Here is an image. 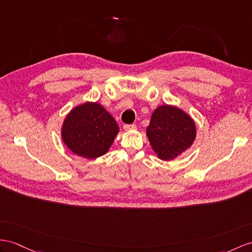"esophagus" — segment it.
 <instances>
[{
	"label": "esophagus",
	"mask_w": 252,
	"mask_h": 252,
	"mask_svg": "<svg viewBox=\"0 0 252 252\" xmlns=\"http://www.w3.org/2000/svg\"><path fill=\"white\" fill-rule=\"evenodd\" d=\"M124 130H126V131H129V130H133V129H136V125L134 124H126V125H124Z\"/></svg>",
	"instance_id": "esophagus-1"
}]
</instances>
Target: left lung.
Returning a JSON list of instances; mask_svg holds the SVG:
<instances>
[{
    "instance_id": "left-lung-1",
    "label": "left lung",
    "mask_w": 252,
    "mask_h": 252,
    "mask_svg": "<svg viewBox=\"0 0 252 252\" xmlns=\"http://www.w3.org/2000/svg\"><path fill=\"white\" fill-rule=\"evenodd\" d=\"M146 134L157 157L172 160L192 145L197 129L193 120L182 109L163 105L153 112Z\"/></svg>"
}]
</instances>
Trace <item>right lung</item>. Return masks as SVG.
Wrapping results in <instances>:
<instances>
[{"mask_svg": "<svg viewBox=\"0 0 252 252\" xmlns=\"http://www.w3.org/2000/svg\"><path fill=\"white\" fill-rule=\"evenodd\" d=\"M119 133L113 116L98 102H85L67 114L62 126L65 145L78 156L95 159L105 155Z\"/></svg>", "mask_w": 252, "mask_h": 252, "instance_id": "add662e5", "label": "right lung"}]
</instances>
